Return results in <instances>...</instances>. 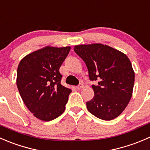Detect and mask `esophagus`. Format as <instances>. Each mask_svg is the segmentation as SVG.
Wrapping results in <instances>:
<instances>
[{
	"label": "esophagus",
	"instance_id": "1",
	"mask_svg": "<svg viewBox=\"0 0 150 150\" xmlns=\"http://www.w3.org/2000/svg\"><path fill=\"white\" fill-rule=\"evenodd\" d=\"M82 87H83V84L82 83H79V85L76 87V88L77 90H80V89H81Z\"/></svg>",
	"mask_w": 150,
	"mask_h": 150
}]
</instances>
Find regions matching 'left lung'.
I'll return each instance as SVG.
<instances>
[{
  "label": "left lung",
  "mask_w": 150,
  "mask_h": 150,
  "mask_svg": "<svg viewBox=\"0 0 150 150\" xmlns=\"http://www.w3.org/2000/svg\"><path fill=\"white\" fill-rule=\"evenodd\" d=\"M74 52L84 60L93 84L94 97L86 103L89 112L103 120L119 116L128 104L135 74L128 57L101 44L75 46Z\"/></svg>",
  "instance_id": "left-lung-1"
}]
</instances>
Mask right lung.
I'll list each match as a JSON object with an SVG mask.
<instances>
[{
  "instance_id": "right-lung-1",
  "label": "right lung",
  "mask_w": 150,
  "mask_h": 150,
  "mask_svg": "<svg viewBox=\"0 0 150 150\" xmlns=\"http://www.w3.org/2000/svg\"><path fill=\"white\" fill-rule=\"evenodd\" d=\"M71 47H47L25 56L17 68V85L30 112L51 121L63 113L71 90L60 84L59 69Z\"/></svg>"
}]
</instances>
